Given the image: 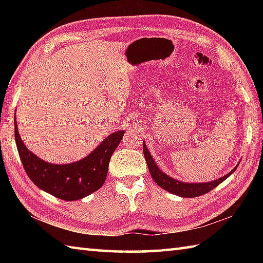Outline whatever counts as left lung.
Wrapping results in <instances>:
<instances>
[{"label": "left lung", "instance_id": "left-lung-1", "mask_svg": "<svg viewBox=\"0 0 263 263\" xmlns=\"http://www.w3.org/2000/svg\"><path fill=\"white\" fill-rule=\"evenodd\" d=\"M143 155H144V158H146L149 172H150V174H152L154 181L157 183L160 187L166 190V191H168L173 194L180 195V197H183V198H195V197H200V195L210 192L212 189H215L216 186L219 185L221 182H224L226 178L237 168V166H236L235 168L228 173V174L222 176L221 178H218V180H216L214 182L198 183V184L197 183H183V182L174 180V178L170 177L168 175H166L165 173H163L158 168V166L156 165V163L153 159V156L150 155V153L148 152L146 143L144 142H143Z\"/></svg>", "mask_w": 263, "mask_h": 263}]
</instances>
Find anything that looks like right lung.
<instances>
[{
	"label": "right lung",
	"instance_id": "obj_1",
	"mask_svg": "<svg viewBox=\"0 0 263 263\" xmlns=\"http://www.w3.org/2000/svg\"><path fill=\"white\" fill-rule=\"evenodd\" d=\"M123 135L124 131L111 133L90 155L79 161L55 165L38 158L26 148L14 122L16 148L27 175L43 191L65 201L82 199L103 186L110 157L120 144Z\"/></svg>",
	"mask_w": 263,
	"mask_h": 263
}]
</instances>
